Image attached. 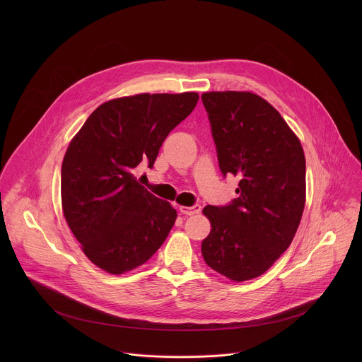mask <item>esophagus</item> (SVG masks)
<instances>
[{
    "instance_id": "34e87169",
    "label": "esophagus",
    "mask_w": 362,
    "mask_h": 362,
    "mask_svg": "<svg viewBox=\"0 0 362 362\" xmlns=\"http://www.w3.org/2000/svg\"><path fill=\"white\" fill-rule=\"evenodd\" d=\"M179 211L180 214L183 215H187V216H192V215H196L202 211V206L200 204H193V206H179Z\"/></svg>"
}]
</instances>
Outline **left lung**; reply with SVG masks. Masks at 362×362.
<instances>
[{
    "instance_id": "obj_1",
    "label": "left lung",
    "mask_w": 362,
    "mask_h": 362,
    "mask_svg": "<svg viewBox=\"0 0 362 362\" xmlns=\"http://www.w3.org/2000/svg\"><path fill=\"white\" fill-rule=\"evenodd\" d=\"M222 175L240 177L229 204L203 209L212 229L204 262L242 282L265 274L291 245L305 206L299 139L267 100L249 91L203 93Z\"/></svg>"
}]
</instances>
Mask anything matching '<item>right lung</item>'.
Masks as SVG:
<instances>
[{"label":"right lung","instance_id":"obj_1","mask_svg":"<svg viewBox=\"0 0 362 362\" xmlns=\"http://www.w3.org/2000/svg\"><path fill=\"white\" fill-rule=\"evenodd\" d=\"M197 93L137 94L103 103L71 140L62 166L64 218L88 259L113 275L147 262L177 218L136 180L168 134L194 109Z\"/></svg>","mask_w":362,"mask_h":362}]
</instances>
